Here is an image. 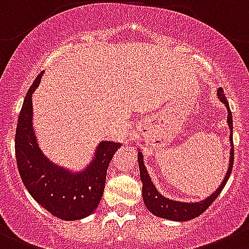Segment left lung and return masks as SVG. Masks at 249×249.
I'll return each instance as SVG.
<instances>
[{"label": "left lung", "mask_w": 249, "mask_h": 249, "mask_svg": "<svg viewBox=\"0 0 249 249\" xmlns=\"http://www.w3.org/2000/svg\"><path fill=\"white\" fill-rule=\"evenodd\" d=\"M217 98L225 104L227 108V123L230 127V144H231V150H230V164L229 169H227L226 175L224 177V181L220 183V187L209 197L205 198L204 200L194 203H184V202H177V200L169 199V198L164 197L162 194L159 193L156 187L154 186L153 181H151L150 176H149L146 167L143 161V154L142 151H138V165L139 171H141V179L143 183V188H142V193H143V200L145 204L146 209L158 217H162V219L172 220V221H188V220L194 219V217L202 215L208 208L212 205L217 198L220 193H221L222 188L226 184L227 179H229L231 171H232L233 165V139H232V113L230 110L229 103H227L226 98H225L224 90L222 88L217 89Z\"/></svg>", "instance_id": "left-lung-1"}]
</instances>
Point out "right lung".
<instances>
[{
  "label": "right lung",
  "instance_id": "1",
  "mask_svg": "<svg viewBox=\"0 0 249 249\" xmlns=\"http://www.w3.org/2000/svg\"><path fill=\"white\" fill-rule=\"evenodd\" d=\"M40 73L28 90L16 131V159L25 188L42 208L58 219L73 221L93 214L100 203L111 159L120 143L103 141L84 170L72 172L53 164L37 144L33 128L32 96Z\"/></svg>",
  "mask_w": 249,
  "mask_h": 249
}]
</instances>
